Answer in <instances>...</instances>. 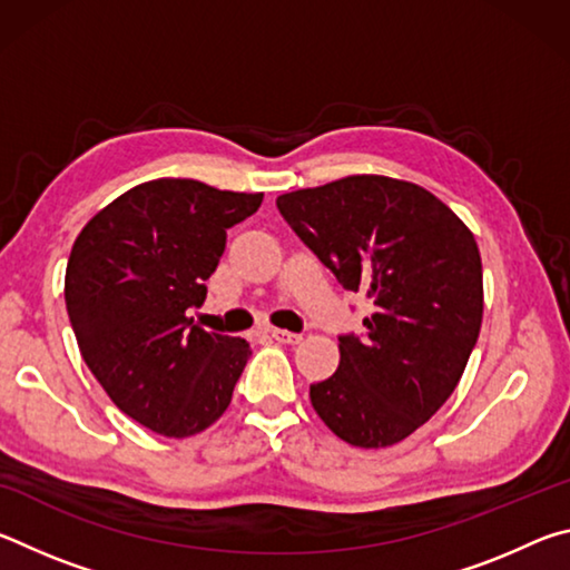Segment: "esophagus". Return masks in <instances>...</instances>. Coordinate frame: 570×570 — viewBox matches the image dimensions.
<instances>
[{"label":"esophagus","mask_w":570,"mask_h":570,"mask_svg":"<svg viewBox=\"0 0 570 570\" xmlns=\"http://www.w3.org/2000/svg\"><path fill=\"white\" fill-rule=\"evenodd\" d=\"M272 340H276L278 344H298L302 342V334H294V332H286V330H272Z\"/></svg>","instance_id":"1"}]
</instances>
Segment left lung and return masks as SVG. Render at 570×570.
I'll list each match as a JSON object with an SVG mask.
<instances>
[{"instance_id":"obj_1","label":"left lung","mask_w":570,"mask_h":570,"mask_svg":"<svg viewBox=\"0 0 570 570\" xmlns=\"http://www.w3.org/2000/svg\"><path fill=\"white\" fill-rule=\"evenodd\" d=\"M278 214L346 292L364 294L362 334H340V370L308 387L354 448L412 435L455 392L482 322L475 236L414 183L350 176L284 193Z\"/></svg>"}]
</instances>
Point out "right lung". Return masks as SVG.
<instances>
[{
    "instance_id": "obj_1",
    "label": "right lung",
    "mask_w": 570,
    "mask_h": 570,
    "mask_svg": "<svg viewBox=\"0 0 570 570\" xmlns=\"http://www.w3.org/2000/svg\"><path fill=\"white\" fill-rule=\"evenodd\" d=\"M264 193L158 178L122 193L77 236L65 304L85 364L118 407L158 435L190 438L230 404L250 346L198 330L228 228Z\"/></svg>"
}]
</instances>
